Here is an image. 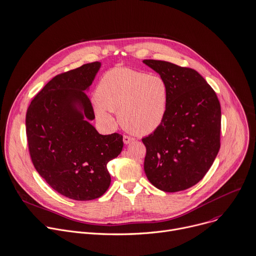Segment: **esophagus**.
Segmentation results:
<instances>
[{
  "instance_id": "esophagus-1",
  "label": "esophagus",
  "mask_w": 256,
  "mask_h": 256,
  "mask_svg": "<svg viewBox=\"0 0 256 256\" xmlns=\"http://www.w3.org/2000/svg\"><path fill=\"white\" fill-rule=\"evenodd\" d=\"M133 140H134L133 137H130V136H128V135H124V136H123V141H124L125 144H128L132 142Z\"/></svg>"
}]
</instances>
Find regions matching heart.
<instances>
[{
  "label": "heart",
  "instance_id": "heart-1",
  "mask_svg": "<svg viewBox=\"0 0 256 256\" xmlns=\"http://www.w3.org/2000/svg\"><path fill=\"white\" fill-rule=\"evenodd\" d=\"M96 114L106 124L112 122L110 112H118L121 126L135 135H148L162 123L168 102V85L156 74L131 69L106 72L96 88Z\"/></svg>",
  "mask_w": 256,
  "mask_h": 256
}]
</instances>
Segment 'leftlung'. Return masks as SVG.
Wrapping results in <instances>:
<instances>
[{
    "mask_svg": "<svg viewBox=\"0 0 256 256\" xmlns=\"http://www.w3.org/2000/svg\"><path fill=\"white\" fill-rule=\"evenodd\" d=\"M164 78L168 102L162 123L142 138L144 172L164 192H178L200 182L220 148V104L206 79L194 69L144 60Z\"/></svg>",
    "mask_w": 256,
    "mask_h": 256,
    "instance_id": "8db88e82",
    "label": "left lung"
}]
</instances>
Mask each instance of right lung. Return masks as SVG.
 Listing matches in <instances>:
<instances>
[{
    "label": "right lung",
    "mask_w": 256,
    "mask_h": 256,
    "mask_svg": "<svg viewBox=\"0 0 256 256\" xmlns=\"http://www.w3.org/2000/svg\"><path fill=\"white\" fill-rule=\"evenodd\" d=\"M100 67V62H92L54 76L26 112L27 144L36 170L54 190L75 200H96L108 190L106 164L123 148L121 134L102 135L88 122L94 110L85 90Z\"/></svg>",
    "instance_id": "right-lung-1"
}]
</instances>
